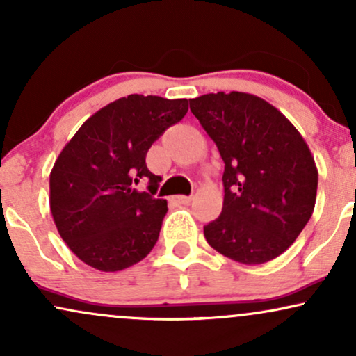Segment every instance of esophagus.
<instances>
[{
  "instance_id": "1",
  "label": "esophagus",
  "mask_w": 356,
  "mask_h": 356,
  "mask_svg": "<svg viewBox=\"0 0 356 356\" xmlns=\"http://www.w3.org/2000/svg\"><path fill=\"white\" fill-rule=\"evenodd\" d=\"M175 201H177L178 204H190L191 203V196H177V198H175Z\"/></svg>"
}]
</instances>
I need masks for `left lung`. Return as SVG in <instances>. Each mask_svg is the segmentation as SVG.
I'll return each instance as SVG.
<instances>
[{
  "instance_id": "8db88e82",
  "label": "left lung",
  "mask_w": 356,
  "mask_h": 356,
  "mask_svg": "<svg viewBox=\"0 0 356 356\" xmlns=\"http://www.w3.org/2000/svg\"><path fill=\"white\" fill-rule=\"evenodd\" d=\"M225 161V203L204 238L241 264H264L297 239L315 208L318 171L305 140L274 105L245 92L190 100Z\"/></svg>"
}]
</instances>
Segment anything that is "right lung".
Segmentation results:
<instances>
[{
    "label": "right lung",
    "mask_w": 356,
    "mask_h": 356,
    "mask_svg": "<svg viewBox=\"0 0 356 356\" xmlns=\"http://www.w3.org/2000/svg\"><path fill=\"white\" fill-rule=\"evenodd\" d=\"M188 112L186 99L131 94L87 118L52 166L49 204L60 238L87 266L124 270L147 257L168 206L147 168L155 140ZM147 181L148 192L136 185Z\"/></svg>",
    "instance_id": "1"
}]
</instances>
